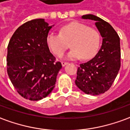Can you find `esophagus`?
<instances>
[{
    "instance_id": "1",
    "label": "esophagus",
    "mask_w": 130,
    "mask_h": 130,
    "mask_svg": "<svg viewBox=\"0 0 130 130\" xmlns=\"http://www.w3.org/2000/svg\"><path fill=\"white\" fill-rule=\"evenodd\" d=\"M61 64H62V66H65V65H67V64H68V62H64V61H62V62H61Z\"/></svg>"
}]
</instances>
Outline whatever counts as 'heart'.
<instances>
[{"mask_svg": "<svg viewBox=\"0 0 130 130\" xmlns=\"http://www.w3.org/2000/svg\"><path fill=\"white\" fill-rule=\"evenodd\" d=\"M60 33L50 31L46 37V43L53 54L60 56L70 46L71 51L66 55L68 59L89 60L96 54L100 45L99 31L78 22L65 24L60 28Z\"/></svg>", "mask_w": 130, "mask_h": 130, "instance_id": "heart-1", "label": "heart"}]
</instances>
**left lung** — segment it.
<instances>
[{
    "label": "left lung",
    "instance_id": "obj_1",
    "mask_svg": "<svg viewBox=\"0 0 130 130\" xmlns=\"http://www.w3.org/2000/svg\"><path fill=\"white\" fill-rule=\"evenodd\" d=\"M82 18L95 21L103 41L95 57L80 64L75 84L85 93L96 96L109 89L120 70V37L109 23L97 16L89 14L82 16Z\"/></svg>",
    "mask_w": 130,
    "mask_h": 130
}]
</instances>
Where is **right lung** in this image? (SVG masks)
<instances>
[{"label":"right lung","instance_id":"obj_1","mask_svg":"<svg viewBox=\"0 0 130 130\" xmlns=\"http://www.w3.org/2000/svg\"><path fill=\"white\" fill-rule=\"evenodd\" d=\"M53 26L44 19L32 20L18 27L9 41L8 76L24 99H42L55 87L62 65L56 62L46 43V37Z\"/></svg>","mask_w":130,"mask_h":130}]
</instances>
